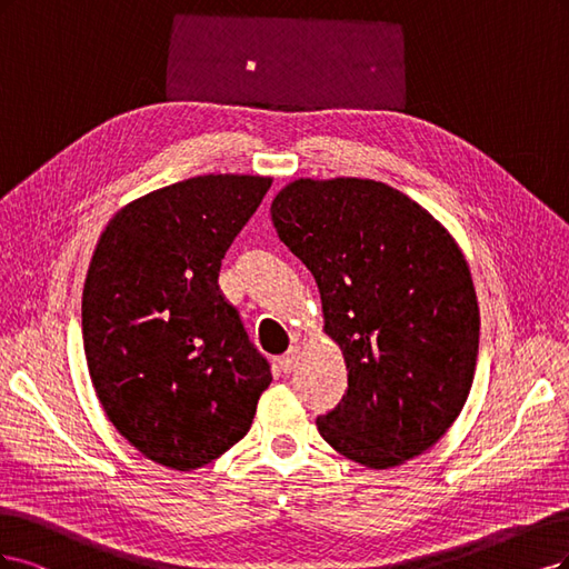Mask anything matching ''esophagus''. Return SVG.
I'll list each match as a JSON object with an SVG mask.
<instances>
[{"label":"esophagus","instance_id":"obj_1","mask_svg":"<svg viewBox=\"0 0 569 569\" xmlns=\"http://www.w3.org/2000/svg\"><path fill=\"white\" fill-rule=\"evenodd\" d=\"M298 359H300V347H290V350L279 359L281 371H283V373H290V371L298 366Z\"/></svg>","mask_w":569,"mask_h":569}]
</instances>
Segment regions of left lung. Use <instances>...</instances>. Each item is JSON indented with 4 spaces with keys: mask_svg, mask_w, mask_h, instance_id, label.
Returning <instances> with one entry per match:
<instances>
[{
    "mask_svg": "<svg viewBox=\"0 0 569 569\" xmlns=\"http://www.w3.org/2000/svg\"><path fill=\"white\" fill-rule=\"evenodd\" d=\"M271 222L315 277L347 392L319 435L366 468L430 449L461 413L480 347V307L461 248L437 219L373 179H298Z\"/></svg>",
    "mask_w": 569,
    "mask_h": 569,
    "instance_id": "8db88e82",
    "label": "left lung"
}]
</instances>
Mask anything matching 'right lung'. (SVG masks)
Instances as JSON below:
<instances>
[{
  "instance_id": "right-lung-1",
  "label": "right lung",
  "mask_w": 569,
  "mask_h": 569,
  "mask_svg": "<svg viewBox=\"0 0 569 569\" xmlns=\"http://www.w3.org/2000/svg\"><path fill=\"white\" fill-rule=\"evenodd\" d=\"M269 187L250 174L177 181L122 208L97 243L82 290L89 376L116 430L160 466L222 456L271 382L217 283Z\"/></svg>"
}]
</instances>
